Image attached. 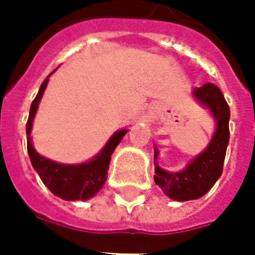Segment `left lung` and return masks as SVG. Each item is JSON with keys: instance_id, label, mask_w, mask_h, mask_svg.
Here are the masks:
<instances>
[{"instance_id": "left-lung-1", "label": "left lung", "mask_w": 255, "mask_h": 255, "mask_svg": "<svg viewBox=\"0 0 255 255\" xmlns=\"http://www.w3.org/2000/svg\"><path fill=\"white\" fill-rule=\"evenodd\" d=\"M194 95L213 113L217 128L208 149L190 162L184 171L171 173L155 165V184L175 201L197 199L213 187L223 173L225 151L230 142V106L219 87L206 83L194 90ZM154 157H157V150Z\"/></svg>"}]
</instances>
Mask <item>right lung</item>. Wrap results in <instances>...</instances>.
Masks as SVG:
<instances>
[{
  "mask_svg": "<svg viewBox=\"0 0 255 255\" xmlns=\"http://www.w3.org/2000/svg\"><path fill=\"white\" fill-rule=\"evenodd\" d=\"M49 79H45V82L41 84V89L36 94L35 100L32 101L30 108V116L25 124L27 129V150L30 155L31 164L34 169L38 172V175L42 179L50 191L57 197L67 199V201H86L89 198L94 197L101 188L104 187L106 182V175L109 169L111 155L115 151L116 146L120 143L122 138L127 133V129L117 131L111 140L106 143L104 150L95 157L94 160L80 164V165H63L57 164L54 161H50L42 157L36 153L32 143H31V126L35 116V112L39 105L43 91L46 89Z\"/></svg>",
  "mask_w": 255,
  "mask_h": 255,
  "instance_id": "right-lung-1",
  "label": "right lung"
}]
</instances>
